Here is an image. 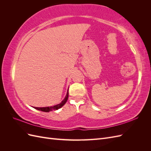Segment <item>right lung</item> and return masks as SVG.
<instances>
[{
  "mask_svg": "<svg viewBox=\"0 0 151 151\" xmlns=\"http://www.w3.org/2000/svg\"><path fill=\"white\" fill-rule=\"evenodd\" d=\"M68 98V91H67V93L65 98H64V99L63 100V101L58 104L57 105H55L53 106H48V107H42V108H38V107H34V108L38 109V110L40 111H45V112H49L50 111H53V110H56V109H58L59 108H62L63 105L65 104V103L67 102V99Z\"/></svg>",
  "mask_w": 151,
  "mask_h": 151,
  "instance_id": "1",
  "label": "right lung"
}]
</instances>
